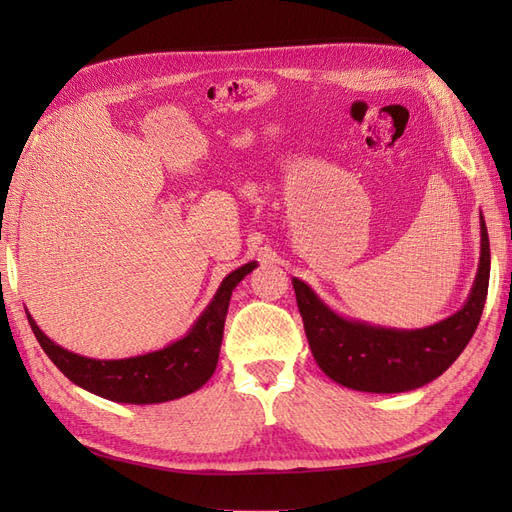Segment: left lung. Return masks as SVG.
<instances>
[{
	"instance_id": "8db88e82",
	"label": "left lung",
	"mask_w": 512,
	"mask_h": 512,
	"mask_svg": "<svg viewBox=\"0 0 512 512\" xmlns=\"http://www.w3.org/2000/svg\"><path fill=\"white\" fill-rule=\"evenodd\" d=\"M489 235L480 213V260L466 303L425 329H389L339 316L299 277H292L309 348L337 384L365 393L421 389L455 363L472 339L489 288Z\"/></svg>"
}]
</instances>
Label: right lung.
I'll return each mask as SVG.
<instances>
[{
    "label": "right lung",
    "instance_id": "1",
    "mask_svg": "<svg viewBox=\"0 0 512 512\" xmlns=\"http://www.w3.org/2000/svg\"><path fill=\"white\" fill-rule=\"evenodd\" d=\"M256 267V260H252L228 273L205 312L177 342L130 359L104 361L70 352L46 337L29 312L27 320L46 356L76 386L117 404H162L198 391L213 376L220 359L232 290Z\"/></svg>",
    "mask_w": 512,
    "mask_h": 512
}]
</instances>
